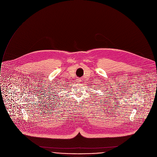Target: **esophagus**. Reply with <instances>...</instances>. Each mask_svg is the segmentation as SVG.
<instances>
[{
    "label": "esophagus",
    "mask_w": 157,
    "mask_h": 157,
    "mask_svg": "<svg viewBox=\"0 0 157 157\" xmlns=\"http://www.w3.org/2000/svg\"><path fill=\"white\" fill-rule=\"evenodd\" d=\"M77 82H78V83H80V82H81V79H80V78H78L77 79Z\"/></svg>",
    "instance_id": "obj_1"
}]
</instances>
